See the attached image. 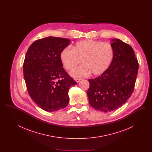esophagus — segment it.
Listing matches in <instances>:
<instances>
[{"label":"esophagus","mask_w":152,"mask_h":152,"mask_svg":"<svg viewBox=\"0 0 152 152\" xmlns=\"http://www.w3.org/2000/svg\"><path fill=\"white\" fill-rule=\"evenodd\" d=\"M81 80V79H75V81H76L77 83H78V82H79Z\"/></svg>","instance_id":"obj_1"}]
</instances>
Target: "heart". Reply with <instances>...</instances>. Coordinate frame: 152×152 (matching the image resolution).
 <instances>
[{"instance_id":"1","label":"heart","mask_w":152,"mask_h":152,"mask_svg":"<svg viewBox=\"0 0 152 152\" xmlns=\"http://www.w3.org/2000/svg\"><path fill=\"white\" fill-rule=\"evenodd\" d=\"M113 56L112 46L94 40L77 42L73 49L65 48L61 52L60 59L67 70L71 71L81 63L83 65L71 73L74 77H83L89 74L97 76L104 72L110 64Z\"/></svg>"}]
</instances>
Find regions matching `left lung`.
Returning <instances> with one entry per match:
<instances>
[{
	"label": "left lung",
	"instance_id": "left-lung-1",
	"mask_svg": "<svg viewBox=\"0 0 152 152\" xmlns=\"http://www.w3.org/2000/svg\"><path fill=\"white\" fill-rule=\"evenodd\" d=\"M112 41L113 57L110 65L99 77L88 80L89 104L104 112L121 107L130 98L138 70L137 58L132 47L118 39Z\"/></svg>",
	"mask_w": 152,
	"mask_h": 152
}]
</instances>
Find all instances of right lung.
Instances as JSON below:
<instances>
[{
    "instance_id": "add662e5",
    "label": "right lung",
    "mask_w": 152,
    "mask_h": 152,
    "mask_svg": "<svg viewBox=\"0 0 152 152\" xmlns=\"http://www.w3.org/2000/svg\"><path fill=\"white\" fill-rule=\"evenodd\" d=\"M71 41L49 36L37 40L26 53L23 73L30 97L47 112L63 109L69 102V88L77 84L63 67L61 52Z\"/></svg>"
}]
</instances>
